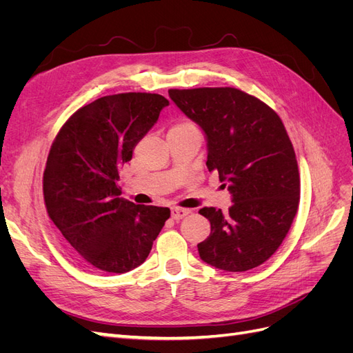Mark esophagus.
Masks as SVG:
<instances>
[{"label":"esophagus","instance_id":"1","mask_svg":"<svg viewBox=\"0 0 353 353\" xmlns=\"http://www.w3.org/2000/svg\"><path fill=\"white\" fill-rule=\"evenodd\" d=\"M188 213L190 212L187 209H181V208H172V209H170V216H172V219H175V221H179V219L185 218Z\"/></svg>","mask_w":353,"mask_h":353}]
</instances>
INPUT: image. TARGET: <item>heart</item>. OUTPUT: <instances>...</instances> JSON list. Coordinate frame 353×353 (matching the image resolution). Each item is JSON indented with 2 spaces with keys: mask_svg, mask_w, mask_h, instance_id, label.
<instances>
[{
  "mask_svg": "<svg viewBox=\"0 0 353 353\" xmlns=\"http://www.w3.org/2000/svg\"><path fill=\"white\" fill-rule=\"evenodd\" d=\"M174 130H197V128L191 122H188V121H181L170 131H174Z\"/></svg>",
  "mask_w": 353,
  "mask_h": 353,
  "instance_id": "obj_1",
  "label": "heart"
}]
</instances>
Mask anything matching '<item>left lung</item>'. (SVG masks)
<instances>
[{
  "label": "left lung",
  "instance_id": "left-lung-1",
  "mask_svg": "<svg viewBox=\"0 0 353 353\" xmlns=\"http://www.w3.org/2000/svg\"><path fill=\"white\" fill-rule=\"evenodd\" d=\"M169 97L208 140L209 172L228 185L227 213L203 208L209 237L197 244L201 261L243 272L268 261L285 239L301 196L294 148L270 105L237 88L169 90Z\"/></svg>",
  "mask_w": 353,
  "mask_h": 353
}]
</instances>
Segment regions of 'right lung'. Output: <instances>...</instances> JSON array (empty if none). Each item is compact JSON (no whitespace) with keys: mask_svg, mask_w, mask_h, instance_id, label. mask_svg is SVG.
I'll return each mask as SVG.
<instances>
[{"mask_svg":"<svg viewBox=\"0 0 353 353\" xmlns=\"http://www.w3.org/2000/svg\"><path fill=\"white\" fill-rule=\"evenodd\" d=\"M169 101L159 94L105 95L74 112L52 143L42 179L50 219L81 259L105 272L141 265L170 216L122 197L119 169Z\"/></svg>","mask_w":353,"mask_h":353,"instance_id":"1","label":"right lung"}]
</instances>
